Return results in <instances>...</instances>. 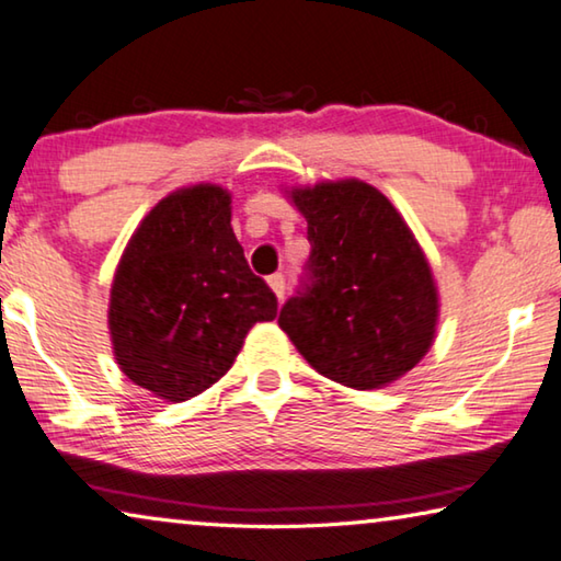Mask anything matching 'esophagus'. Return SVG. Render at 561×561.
Masks as SVG:
<instances>
[{
    "label": "esophagus",
    "instance_id": "esophagus-1",
    "mask_svg": "<svg viewBox=\"0 0 561 561\" xmlns=\"http://www.w3.org/2000/svg\"><path fill=\"white\" fill-rule=\"evenodd\" d=\"M268 286H271V290L275 293V298L283 300V293H286V278H283L280 273H273V275H271Z\"/></svg>",
    "mask_w": 561,
    "mask_h": 561
}]
</instances>
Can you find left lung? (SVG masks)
Masks as SVG:
<instances>
[{
  "label": "left lung",
  "mask_w": 561,
  "mask_h": 561,
  "mask_svg": "<svg viewBox=\"0 0 561 561\" xmlns=\"http://www.w3.org/2000/svg\"><path fill=\"white\" fill-rule=\"evenodd\" d=\"M308 220V280L278 325L328 380L378 390L433 347L439 296L405 218L370 183L320 181L286 191Z\"/></svg>",
  "instance_id": "1"
}]
</instances>
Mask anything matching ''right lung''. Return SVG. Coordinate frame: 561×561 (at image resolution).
Segmentation results:
<instances>
[{
  "mask_svg": "<svg viewBox=\"0 0 561 561\" xmlns=\"http://www.w3.org/2000/svg\"><path fill=\"white\" fill-rule=\"evenodd\" d=\"M278 300L248 268L231 228V194L196 183L161 198L116 265L108 298L114 357L156 398H196L231 370Z\"/></svg>",
  "mask_w": 561,
  "mask_h": 561,
  "instance_id": "right-lung-1",
  "label": "right lung"
}]
</instances>
